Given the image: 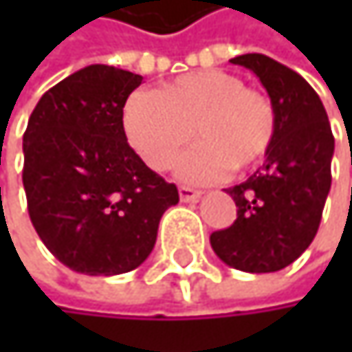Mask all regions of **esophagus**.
<instances>
[{"label": "esophagus", "mask_w": 352, "mask_h": 352, "mask_svg": "<svg viewBox=\"0 0 352 352\" xmlns=\"http://www.w3.org/2000/svg\"><path fill=\"white\" fill-rule=\"evenodd\" d=\"M179 197H181V201H197L201 197V191L183 185V187H179Z\"/></svg>", "instance_id": "obj_1"}]
</instances>
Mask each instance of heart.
I'll return each instance as SVG.
<instances>
[{"label": "heart", "instance_id": "1", "mask_svg": "<svg viewBox=\"0 0 352 352\" xmlns=\"http://www.w3.org/2000/svg\"><path fill=\"white\" fill-rule=\"evenodd\" d=\"M124 132L136 155L155 171H167L183 146L195 144L177 163L187 183H216L228 171L258 165L277 132L271 100L226 71L177 77L157 94L138 91L124 107Z\"/></svg>", "mask_w": 352, "mask_h": 352}]
</instances>
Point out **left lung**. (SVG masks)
Segmentation results:
<instances>
[{"mask_svg":"<svg viewBox=\"0 0 352 352\" xmlns=\"http://www.w3.org/2000/svg\"><path fill=\"white\" fill-rule=\"evenodd\" d=\"M230 63L258 77L275 107L277 132L263 167L226 189L239 208L236 220L212 232L210 245L232 269L273 273L292 265L316 236L332 183L334 136L318 94L302 75L258 52Z\"/></svg>","mask_w":352,"mask_h":352,"instance_id":"obj_1","label":"left lung"}]
</instances>
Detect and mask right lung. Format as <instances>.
Instances as JSON below:
<instances>
[{"label":"right lung","mask_w":352,"mask_h":352,"mask_svg":"<svg viewBox=\"0 0 352 352\" xmlns=\"http://www.w3.org/2000/svg\"><path fill=\"white\" fill-rule=\"evenodd\" d=\"M142 77L89 65L50 87L24 132L22 181L44 246L83 275H120L146 261L173 183L130 148L124 106Z\"/></svg>","instance_id":"add662e5"}]
</instances>
